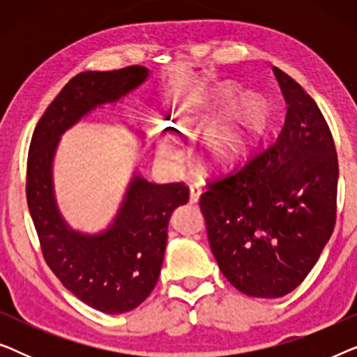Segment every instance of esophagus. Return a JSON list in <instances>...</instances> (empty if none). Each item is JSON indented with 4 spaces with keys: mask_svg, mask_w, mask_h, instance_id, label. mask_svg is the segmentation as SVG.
<instances>
[{
    "mask_svg": "<svg viewBox=\"0 0 357 357\" xmlns=\"http://www.w3.org/2000/svg\"><path fill=\"white\" fill-rule=\"evenodd\" d=\"M203 192V187L202 183H190V203H197L199 199V195Z\"/></svg>",
    "mask_w": 357,
    "mask_h": 357,
    "instance_id": "obj_1",
    "label": "esophagus"
}]
</instances>
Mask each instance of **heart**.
Returning a JSON list of instances; mask_svg holds the SVG:
<instances>
[{
    "mask_svg": "<svg viewBox=\"0 0 357 357\" xmlns=\"http://www.w3.org/2000/svg\"><path fill=\"white\" fill-rule=\"evenodd\" d=\"M266 121V109L263 102L255 96H243L236 102L234 109L229 114L227 120L218 130L213 139L214 154L226 158V155L236 154L242 149L245 141L255 135L258 130L265 125ZM164 155H175L172 146H160Z\"/></svg>",
    "mask_w": 357,
    "mask_h": 357,
    "instance_id": "b5f03b06",
    "label": "heart"
}]
</instances>
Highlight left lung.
Returning <instances> with one entry per match:
<instances>
[{
  "label": "left lung",
  "instance_id": "1",
  "mask_svg": "<svg viewBox=\"0 0 357 357\" xmlns=\"http://www.w3.org/2000/svg\"><path fill=\"white\" fill-rule=\"evenodd\" d=\"M287 104L266 149L208 182L199 208L226 280L252 297L294 291L319 260L336 222L338 154L314 99L273 68Z\"/></svg>",
  "mask_w": 357,
  "mask_h": 357
}]
</instances>
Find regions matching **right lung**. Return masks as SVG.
<instances>
[{
	"mask_svg": "<svg viewBox=\"0 0 357 357\" xmlns=\"http://www.w3.org/2000/svg\"><path fill=\"white\" fill-rule=\"evenodd\" d=\"M148 77V68L86 71L73 77L33 130L27 155V206L47 265L77 299L104 314L138 307L154 289L162 266L170 214L188 202L183 182L154 183L135 175L109 231H71L56 211L52 160L58 138L97 105L120 99Z\"/></svg>",
	"mask_w": 357,
	"mask_h": 357,
	"instance_id": "1",
	"label": "right lung"
}]
</instances>
